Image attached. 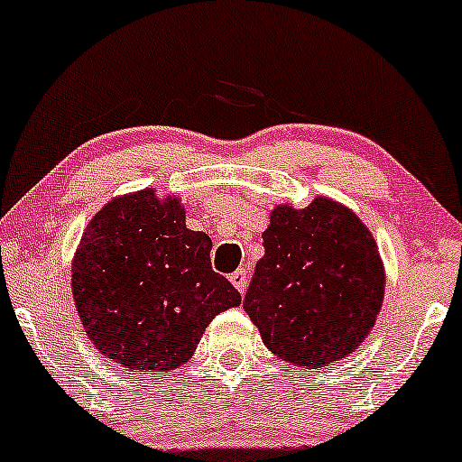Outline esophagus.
Here are the masks:
<instances>
[{"label": "esophagus", "instance_id": "1", "mask_svg": "<svg viewBox=\"0 0 462 462\" xmlns=\"http://www.w3.org/2000/svg\"><path fill=\"white\" fill-rule=\"evenodd\" d=\"M230 282L232 284H235V288L238 292H245V288H247V273H245V269H236L235 273L230 275Z\"/></svg>", "mask_w": 462, "mask_h": 462}]
</instances>
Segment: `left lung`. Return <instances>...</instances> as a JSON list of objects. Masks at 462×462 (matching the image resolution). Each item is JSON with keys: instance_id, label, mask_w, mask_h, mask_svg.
I'll return each mask as SVG.
<instances>
[{"instance_id": "1", "label": "left lung", "mask_w": 462, "mask_h": 462, "mask_svg": "<svg viewBox=\"0 0 462 462\" xmlns=\"http://www.w3.org/2000/svg\"><path fill=\"white\" fill-rule=\"evenodd\" d=\"M263 245L243 308L264 346L308 368L353 353L374 327L385 291L368 227L348 208L316 198L301 210L277 207Z\"/></svg>"}]
</instances>
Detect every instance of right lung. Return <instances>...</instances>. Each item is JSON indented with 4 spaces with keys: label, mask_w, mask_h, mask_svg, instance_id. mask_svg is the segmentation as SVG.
<instances>
[{
    "label": "right lung",
    "mask_w": 462,
    "mask_h": 462,
    "mask_svg": "<svg viewBox=\"0 0 462 462\" xmlns=\"http://www.w3.org/2000/svg\"><path fill=\"white\" fill-rule=\"evenodd\" d=\"M210 247L178 199L152 189L98 210L72 263V297L101 355L143 374L185 364L208 322L241 303Z\"/></svg>",
    "instance_id": "add662e5"
}]
</instances>
